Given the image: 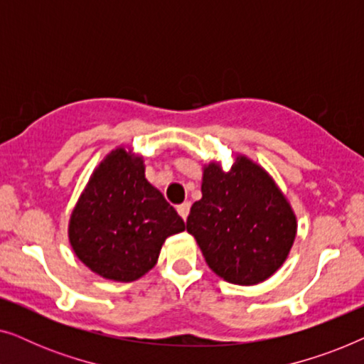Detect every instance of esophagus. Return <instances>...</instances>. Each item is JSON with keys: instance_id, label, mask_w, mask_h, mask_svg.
Masks as SVG:
<instances>
[{"instance_id": "esophagus-1", "label": "esophagus", "mask_w": 364, "mask_h": 364, "mask_svg": "<svg viewBox=\"0 0 364 364\" xmlns=\"http://www.w3.org/2000/svg\"><path fill=\"white\" fill-rule=\"evenodd\" d=\"M177 212H178V215H181L183 220H187V217H188V212H191V202H183V203H181V205L177 207Z\"/></svg>"}]
</instances>
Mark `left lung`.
Listing matches in <instances>:
<instances>
[{
  "mask_svg": "<svg viewBox=\"0 0 364 364\" xmlns=\"http://www.w3.org/2000/svg\"><path fill=\"white\" fill-rule=\"evenodd\" d=\"M296 228L290 202L260 164L237 154L230 171L217 161L202 167L187 232L215 275L242 287L265 282L285 263Z\"/></svg>",
  "mask_w": 364,
  "mask_h": 364,
  "instance_id": "1",
  "label": "left lung"
}]
</instances>
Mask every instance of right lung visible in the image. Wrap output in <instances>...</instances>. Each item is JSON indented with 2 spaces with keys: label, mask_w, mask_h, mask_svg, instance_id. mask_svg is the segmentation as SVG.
I'll list each match as a JSON object with an SVG mask.
<instances>
[{
  "label": "right lung",
  "mask_w": 364,
  "mask_h": 364,
  "mask_svg": "<svg viewBox=\"0 0 364 364\" xmlns=\"http://www.w3.org/2000/svg\"><path fill=\"white\" fill-rule=\"evenodd\" d=\"M183 230L176 208L146 178L144 157L119 146L89 177L73 208L68 237L89 270L129 283L152 270L166 238Z\"/></svg>",
  "instance_id": "obj_1"
}]
</instances>
